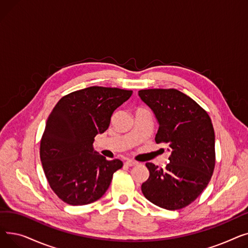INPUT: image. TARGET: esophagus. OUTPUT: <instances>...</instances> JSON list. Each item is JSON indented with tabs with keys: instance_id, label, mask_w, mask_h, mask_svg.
Wrapping results in <instances>:
<instances>
[{
	"instance_id": "esophagus-1",
	"label": "esophagus",
	"mask_w": 248,
	"mask_h": 248,
	"mask_svg": "<svg viewBox=\"0 0 248 248\" xmlns=\"http://www.w3.org/2000/svg\"><path fill=\"white\" fill-rule=\"evenodd\" d=\"M125 165L128 166V167H134V166H137L138 165V162L134 161V160H127L125 162Z\"/></svg>"
}]
</instances>
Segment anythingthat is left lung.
Instances as JSON below:
<instances>
[{
	"label": "left lung",
	"instance_id": "left-lung-1",
	"mask_svg": "<svg viewBox=\"0 0 248 248\" xmlns=\"http://www.w3.org/2000/svg\"><path fill=\"white\" fill-rule=\"evenodd\" d=\"M139 95L159 123L155 140L172 153L165 170L147 163L149 179L141 192L153 204L179 210L197 199L215 168V134L207 111L188 95L169 88L141 89Z\"/></svg>",
	"mask_w": 248,
	"mask_h": 248
}]
</instances>
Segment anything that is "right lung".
<instances>
[{"mask_svg": "<svg viewBox=\"0 0 248 248\" xmlns=\"http://www.w3.org/2000/svg\"><path fill=\"white\" fill-rule=\"evenodd\" d=\"M132 90L90 86L63 96L48 116L40 141L46 179L57 196L73 206L90 204L108 189L123 167L94 152L97 134L107 131L113 111L132 96Z\"/></svg>", "mask_w": 248, "mask_h": 248, "instance_id": "obj_1", "label": "right lung"}]
</instances>
